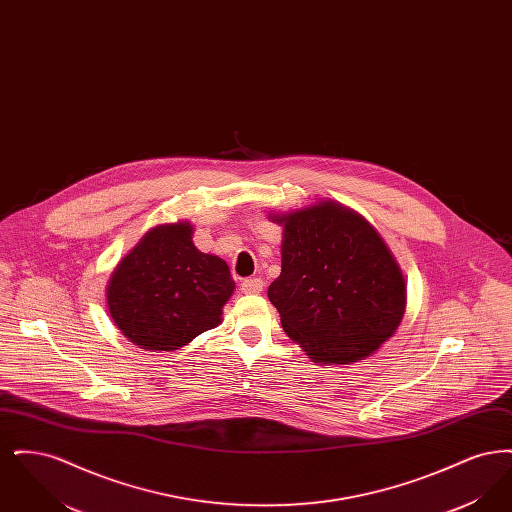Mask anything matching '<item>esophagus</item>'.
<instances>
[{
	"label": "esophagus",
	"instance_id": "1",
	"mask_svg": "<svg viewBox=\"0 0 512 512\" xmlns=\"http://www.w3.org/2000/svg\"><path fill=\"white\" fill-rule=\"evenodd\" d=\"M242 292L249 293V295L263 292V280L261 278H247L242 282Z\"/></svg>",
	"mask_w": 512,
	"mask_h": 512
}]
</instances>
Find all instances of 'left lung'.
I'll list each match as a JSON object with an SVG mask.
<instances>
[{"label": "left lung", "instance_id": "left-lung-1", "mask_svg": "<svg viewBox=\"0 0 512 512\" xmlns=\"http://www.w3.org/2000/svg\"><path fill=\"white\" fill-rule=\"evenodd\" d=\"M282 272L268 286L286 334L322 365H347L390 340L405 313V280L378 232L340 203L274 217Z\"/></svg>", "mask_w": 512, "mask_h": 512}]
</instances>
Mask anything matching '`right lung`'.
Listing matches in <instances>:
<instances>
[{
  "instance_id": "obj_1",
  "label": "right lung",
  "mask_w": 512,
  "mask_h": 512,
  "mask_svg": "<svg viewBox=\"0 0 512 512\" xmlns=\"http://www.w3.org/2000/svg\"><path fill=\"white\" fill-rule=\"evenodd\" d=\"M234 292L228 265L201 253L188 222L149 230L115 268L107 305L122 334L155 351H174L219 326Z\"/></svg>"
}]
</instances>
